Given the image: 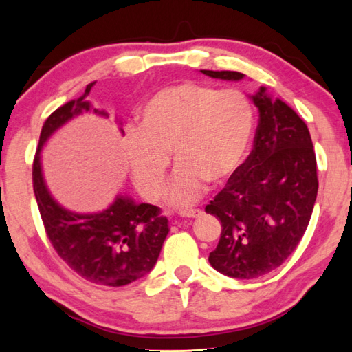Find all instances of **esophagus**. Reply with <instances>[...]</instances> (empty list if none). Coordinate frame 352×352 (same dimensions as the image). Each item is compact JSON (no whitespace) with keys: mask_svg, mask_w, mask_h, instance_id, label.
I'll return each mask as SVG.
<instances>
[{"mask_svg":"<svg viewBox=\"0 0 352 352\" xmlns=\"http://www.w3.org/2000/svg\"><path fill=\"white\" fill-rule=\"evenodd\" d=\"M201 210H197V208H186V210H180V216H183V218H198V216H201Z\"/></svg>","mask_w":352,"mask_h":352,"instance_id":"1","label":"esophagus"}]
</instances>
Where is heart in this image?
Masks as SVG:
<instances>
[{
	"label": "heart",
	"mask_w": 352,
	"mask_h": 352,
	"mask_svg": "<svg viewBox=\"0 0 352 352\" xmlns=\"http://www.w3.org/2000/svg\"><path fill=\"white\" fill-rule=\"evenodd\" d=\"M256 130V109L239 89L184 81L155 92L142 107L139 130L126 140V164L145 198L157 201L169 154L177 166L168 199L188 206L204 184H222L241 168Z\"/></svg>",
	"instance_id": "b5f03b06"
}]
</instances>
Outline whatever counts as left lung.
<instances>
[{
    "label": "left lung",
    "mask_w": 352,
    "mask_h": 352,
    "mask_svg": "<svg viewBox=\"0 0 352 352\" xmlns=\"http://www.w3.org/2000/svg\"><path fill=\"white\" fill-rule=\"evenodd\" d=\"M239 81L236 71H201ZM258 109L254 148L206 212L222 223L208 261L231 278L251 280L274 271L302 239L318 195V168L307 125L266 87L251 95Z\"/></svg>",
    "instance_id": "left-lung-1"
}]
</instances>
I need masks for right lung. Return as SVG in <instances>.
Wrapping results in <instances>:
<instances>
[{
	"mask_svg": "<svg viewBox=\"0 0 352 352\" xmlns=\"http://www.w3.org/2000/svg\"><path fill=\"white\" fill-rule=\"evenodd\" d=\"M92 86L87 85L78 100L63 104L45 121L33 162V189L45 231L58 257L87 281L121 287L151 272L169 233L166 216L160 214L159 207L138 204L124 195L100 213L69 212L51 197L42 174V146L60 126L92 109L86 101ZM94 113L107 116L98 109Z\"/></svg>",
	"mask_w": 352,
	"mask_h": 352,
	"instance_id": "1",
	"label": "right lung"
}]
</instances>
